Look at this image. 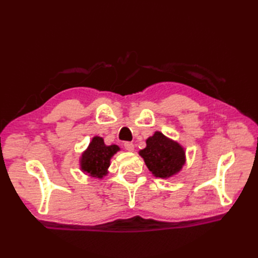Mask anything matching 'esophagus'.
Here are the masks:
<instances>
[{
    "label": "esophagus",
    "instance_id": "1",
    "mask_svg": "<svg viewBox=\"0 0 258 258\" xmlns=\"http://www.w3.org/2000/svg\"><path fill=\"white\" fill-rule=\"evenodd\" d=\"M123 147L126 148L127 151H129V152H132L135 150V145H134V143H131V142H124L123 143Z\"/></svg>",
    "mask_w": 258,
    "mask_h": 258
}]
</instances>
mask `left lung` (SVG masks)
<instances>
[{
    "label": "left lung",
    "mask_w": 258,
    "mask_h": 258,
    "mask_svg": "<svg viewBox=\"0 0 258 258\" xmlns=\"http://www.w3.org/2000/svg\"><path fill=\"white\" fill-rule=\"evenodd\" d=\"M139 154L148 170L157 177L167 178L174 175L185 163L183 147L158 131L146 140V147Z\"/></svg>",
    "instance_id": "obj_1"
}]
</instances>
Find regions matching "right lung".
Segmentation results:
<instances>
[{
  "label": "right lung",
  "mask_w": 258,
  "mask_h": 258,
  "mask_svg": "<svg viewBox=\"0 0 258 258\" xmlns=\"http://www.w3.org/2000/svg\"><path fill=\"white\" fill-rule=\"evenodd\" d=\"M117 151H119V147L117 145L106 146L102 138L95 137L87 150L82 155V170L90 176L102 178L107 173L110 160Z\"/></svg>",
  "instance_id": "add662e5"
}]
</instances>
